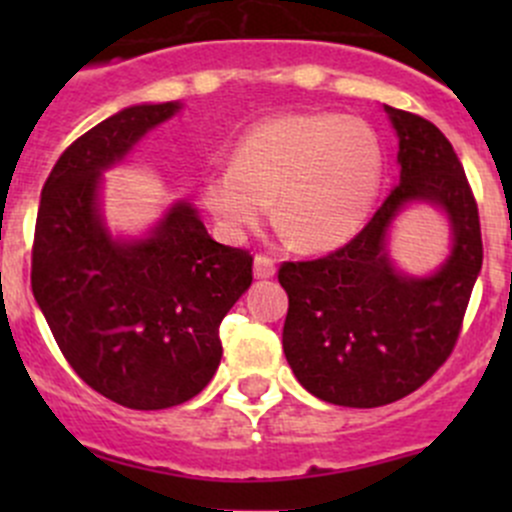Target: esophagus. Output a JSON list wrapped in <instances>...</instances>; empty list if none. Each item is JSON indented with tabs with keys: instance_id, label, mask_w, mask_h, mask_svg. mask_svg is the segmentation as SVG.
Masks as SVG:
<instances>
[{
	"instance_id": "obj_1",
	"label": "esophagus",
	"mask_w": 512,
	"mask_h": 512,
	"mask_svg": "<svg viewBox=\"0 0 512 512\" xmlns=\"http://www.w3.org/2000/svg\"><path fill=\"white\" fill-rule=\"evenodd\" d=\"M277 272V267H275V260H272L270 255H255V277L257 280H270L272 275H275Z\"/></svg>"
}]
</instances>
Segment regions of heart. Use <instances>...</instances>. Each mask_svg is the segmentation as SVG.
<instances>
[{"instance_id":"b5f03b06","label":"heart","mask_w":512,"mask_h":512,"mask_svg":"<svg viewBox=\"0 0 512 512\" xmlns=\"http://www.w3.org/2000/svg\"><path fill=\"white\" fill-rule=\"evenodd\" d=\"M384 160L376 133L342 113H282L242 133L232 163L200 185L205 208L232 237L270 215L302 250L349 242L379 195Z\"/></svg>"}]
</instances>
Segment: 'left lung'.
I'll return each mask as SVG.
<instances>
[{"label":"left lung","mask_w":512,"mask_h":512,"mask_svg":"<svg viewBox=\"0 0 512 512\" xmlns=\"http://www.w3.org/2000/svg\"><path fill=\"white\" fill-rule=\"evenodd\" d=\"M386 113L399 136V183L354 240L277 272L294 376L317 399L352 409L394 404L441 369L483 265L478 203L451 141L416 113ZM414 199L438 204L452 223L454 250L431 278L401 276L385 252V232Z\"/></svg>","instance_id":"1"}]
</instances>
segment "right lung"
<instances>
[{
    "label": "right lung",
    "mask_w": 512,
    "mask_h": 512,
    "mask_svg": "<svg viewBox=\"0 0 512 512\" xmlns=\"http://www.w3.org/2000/svg\"><path fill=\"white\" fill-rule=\"evenodd\" d=\"M180 103H141L76 138L41 188L32 292L81 381L138 411L170 409L208 386L220 322L252 285V255L215 242L190 203L146 240H113L98 213L101 173Z\"/></svg>",
    "instance_id": "obj_1"
}]
</instances>
